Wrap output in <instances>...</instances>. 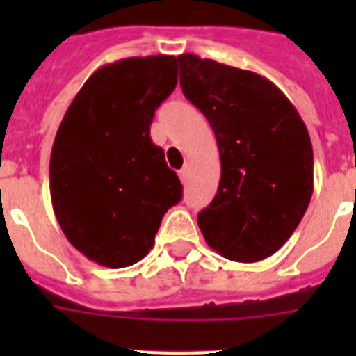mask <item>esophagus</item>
Here are the masks:
<instances>
[{
	"instance_id": "esophagus-1",
	"label": "esophagus",
	"mask_w": 356,
	"mask_h": 356,
	"mask_svg": "<svg viewBox=\"0 0 356 356\" xmlns=\"http://www.w3.org/2000/svg\"><path fill=\"white\" fill-rule=\"evenodd\" d=\"M188 169H191V165H188V163H185L184 165V169H181L180 171V178H181V181H187V176H188Z\"/></svg>"
}]
</instances>
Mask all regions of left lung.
<instances>
[{
    "label": "left lung",
    "instance_id": "obj_1",
    "mask_svg": "<svg viewBox=\"0 0 356 356\" xmlns=\"http://www.w3.org/2000/svg\"><path fill=\"white\" fill-rule=\"evenodd\" d=\"M185 97L201 110L221 155L217 194L197 216L201 234L235 262H259L298 228L314 191L303 119L273 81L253 71L178 56Z\"/></svg>",
    "mask_w": 356,
    "mask_h": 356
}]
</instances>
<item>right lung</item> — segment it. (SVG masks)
Wrapping results in <instances>:
<instances>
[{"instance_id":"add662e5","label":"right lung","mask_w":356,"mask_h":356,"mask_svg":"<svg viewBox=\"0 0 356 356\" xmlns=\"http://www.w3.org/2000/svg\"><path fill=\"white\" fill-rule=\"evenodd\" d=\"M178 83L176 58L131 56L92 72L62 119L49 193L62 232L99 266H134L155 244L181 184L149 137L160 103Z\"/></svg>"}]
</instances>
